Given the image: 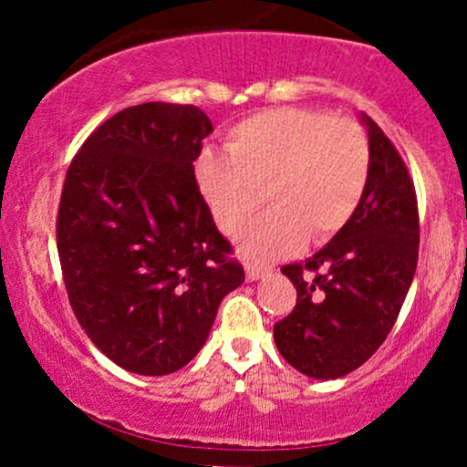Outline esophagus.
<instances>
[{
  "instance_id": "1",
  "label": "esophagus",
  "mask_w": 467,
  "mask_h": 467,
  "mask_svg": "<svg viewBox=\"0 0 467 467\" xmlns=\"http://www.w3.org/2000/svg\"><path fill=\"white\" fill-rule=\"evenodd\" d=\"M271 271H273L271 266H255V264H246V280L255 282V280H260V277L268 275Z\"/></svg>"
}]
</instances>
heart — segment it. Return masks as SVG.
<instances>
[{"label":"heart","instance_id":"heart-1","mask_svg":"<svg viewBox=\"0 0 467 467\" xmlns=\"http://www.w3.org/2000/svg\"><path fill=\"white\" fill-rule=\"evenodd\" d=\"M370 178V146L359 124L307 108H275L239 121L228 150L196 160V182L216 225L237 234L260 214L264 190L273 210L239 242L248 260L294 251L307 233H338L359 207Z\"/></svg>","mask_w":467,"mask_h":467}]
</instances>
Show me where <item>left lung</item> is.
<instances>
[{
  "label": "left lung",
  "mask_w": 467,
  "mask_h": 467,
  "mask_svg": "<svg viewBox=\"0 0 467 467\" xmlns=\"http://www.w3.org/2000/svg\"><path fill=\"white\" fill-rule=\"evenodd\" d=\"M361 121L370 146L364 199L317 255L282 266L298 298L273 337L280 355L314 379L343 378L375 355L416 275V190L384 130L368 115Z\"/></svg>",
  "instance_id": "obj_1"
}]
</instances>
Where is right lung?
<instances>
[{
    "instance_id": "1",
    "label": "right lung",
    "mask_w": 467,
    "mask_h": 467,
    "mask_svg": "<svg viewBox=\"0 0 467 467\" xmlns=\"http://www.w3.org/2000/svg\"><path fill=\"white\" fill-rule=\"evenodd\" d=\"M210 133L196 106L149 101L103 121L67 169L56 221L65 289L94 346L129 373L190 364L244 282L194 176Z\"/></svg>"
}]
</instances>
